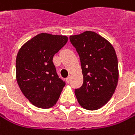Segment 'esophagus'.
<instances>
[{"label":"esophagus","instance_id":"34e87169","mask_svg":"<svg viewBox=\"0 0 135 135\" xmlns=\"http://www.w3.org/2000/svg\"><path fill=\"white\" fill-rule=\"evenodd\" d=\"M70 80H71V77H70V76H69V77H67V78L66 79V81L67 83H69Z\"/></svg>","mask_w":135,"mask_h":135}]
</instances>
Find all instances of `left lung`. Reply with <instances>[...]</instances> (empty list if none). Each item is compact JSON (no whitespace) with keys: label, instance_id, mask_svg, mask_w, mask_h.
Returning a JSON list of instances; mask_svg holds the SVG:
<instances>
[{"label":"left lung","instance_id":"8db88e82","mask_svg":"<svg viewBox=\"0 0 135 135\" xmlns=\"http://www.w3.org/2000/svg\"><path fill=\"white\" fill-rule=\"evenodd\" d=\"M70 41L79 54L83 84L75 90L81 107L88 110L101 108L114 94L118 84V60L114 47L94 32L71 35Z\"/></svg>","mask_w":135,"mask_h":135}]
</instances>
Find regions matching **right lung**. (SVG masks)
Returning <instances> with one entry per match:
<instances>
[{
  "instance_id": "obj_1",
  "label": "right lung",
  "mask_w": 135,
  "mask_h": 135,
  "mask_svg": "<svg viewBox=\"0 0 135 135\" xmlns=\"http://www.w3.org/2000/svg\"><path fill=\"white\" fill-rule=\"evenodd\" d=\"M66 35L41 33L23 44L16 60V75L24 96L38 108L54 107L66 83L59 78L53 57L67 43Z\"/></svg>"
}]
</instances>
